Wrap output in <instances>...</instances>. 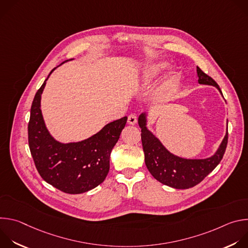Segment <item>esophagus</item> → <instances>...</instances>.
I'll list each match as a JSON object with an SVG mask.
<instances>
[{
  "mask_svg": "<svg viewBox=\"0 0 248 248\" xmlns=\"http://www.w3.org/2000/svg\"><path fill=\"white\" fill-rule=\"evenodd\" d=\"M136 122H137V118H136V116H135V115L131 114V115H129V116H128L127 123H128L129 124L133 125V124H136Z\"/></svg>",
  "mask_w": 248,
  "mask_h": 248,
  "instance_id": "1",
  "label": "esophagus"
}]
</instances>
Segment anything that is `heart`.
<instances>
[{"mask_svg": "<svg viewBox=\"0 0 248 248\" xmlns=\"http://www.w3.org/2000/svg\"><path fill=\"white\" fill-rule=\"evenodd\" d=\"M167 62H159V63H153V64H150V65H147L144 69L143 72V76H142V78H141V80H142L143 82H148L149 80H151L153 78H155L161 70H163L166 66H167ZM172 78H176V75H172L171 77ZM165 94H166V86H163L161 88H159L156 92H155V97L157 99H162L165 97Z\"/></svg>", "mask_w": 248, "mask_h": 248, "instance_id": "b5f03b06", "label": "heart"}]
</instances>
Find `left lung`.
Masks as SVG:
<instances>
[{"label": "left lung", "instance_id": "left-lung-1", "mask_svg": "<svg viewBox=\"0 0 248 248\" xmlns=\"http://www.w3.org/2000/svg\"><path fill=\"white\" fill-rule=\"evenodd\" d=\"M196 70L199 84L215 86L223 95L213 78L203 73L198 66ZM138 124L141 128V140L148 170L158 182L176 189L190 188L202 182L219 165L228 144L227 127V133L214 155L205 159H186L170 153L147 128L146 112L138 117Z\"/></svg>", "mask_w": 248, "mask_h": 248}]
</instances>
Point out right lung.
Segmentation results:
<instances>
[{"label":"right lung","instance_id":"obj_1","mask_svg":"<svg viewBox=\"0 0 248 248\" xmlns=\"http://www.w3.org/2000/svg\"><path fill=\"white\" fill-rule=\"evenodd\" d=\"M47 79L35 94L31 105L28 124L30 152L46 183L65 193H83L98 186L107 176L112 149L125 126L127 117L107 124L87 139L62 143L49 132L41 111V95Z\"/></svg>","mask_w":248,"mask_h":248}]
</instances>
